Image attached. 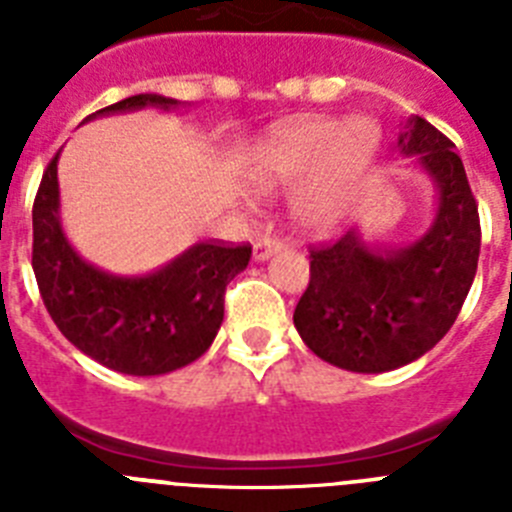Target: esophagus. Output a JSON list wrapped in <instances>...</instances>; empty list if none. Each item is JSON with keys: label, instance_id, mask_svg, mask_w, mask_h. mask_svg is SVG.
Segmentation results:
<instances>
[{"label": "esophagus", "instance_id": "esophagus-1", "mask_svg": "<svg viewBox=\"0 0 512 512\" xmlns=\"http://www.w3.org/2000/svg\"><path fill=\"white\" fill-rule=\"evenodd\" d=\"M279 248H282V243H279L277 238H269V235H261L259 241L253 243V259H256V261L271 259V256H274V253H277Z\"/></svg>", "mask_w": 512, "mask_h": 512}]
</instances>
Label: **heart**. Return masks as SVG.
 Listing matches in <instances>:
<instances>
[{"label":"heart","instance_id":"obj_1","mask_svg":"<svg viewBox=\"0 0 512 512\" xmlns=\"http://www.w3.org/2000/svg\"><path fill=\"white\" fill-rule=\"evenodd\" d=\"M379 151L369 117H300L256 143L248 182L264 197L295 190L292 217L307 233H330L346 215Z\"/></svg>","mask_w":512,"mask_h":512}]
</instances>
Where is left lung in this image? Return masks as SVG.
Here are the masks:
<instances>
[{"label": "left lung", "mask_w": 512, "mask_h": 512, "mask_svg": "<svg viewBox=\"0 0 512 512\" xmlns=\"http://www.w3.org/2000/svg\"><path fill=\"white\" fill-rule=\"evenodd\" d=\"M397 148L436 187L428 230L402 248H377L348 230L310 253V284L295 307L305 346L346 372H392L431 351L477 274L479 212L454 143L410 115Z\"/></svg>", "instance_id": "8db88e82"}]
</instances>
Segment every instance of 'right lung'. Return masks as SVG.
Segmentation results:
<instances>
[{"instance_id": "1", "label": "right lung", "mask_w": 512, "mask_h": 512, "mask_svg": "<svg viewBox=\"0 0 512 512\" xmlns=\"http://www.w3.org/2000/svg\"><path fill=\"white\" fill-rule=\"evenodd\" d=\"M156 107L179 110V99L135 94L87 120ZM58 156L33 205V271L53 323L81 354L133 377H158L200 359L225 315V287L251 259V246L194 243L148 274H112L81 259L61 223Z\"/></svg>"}]
</instances>
